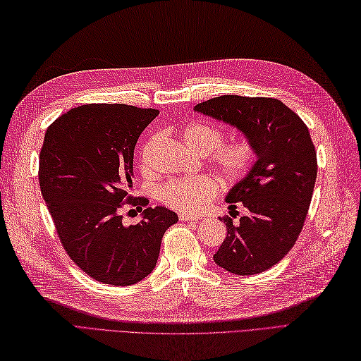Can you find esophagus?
Listing matches in <instances>:
<instances>
[{
  "label": "esophagus",
  "mask_w": 361,
  "mask_h": 361,
  "mask_svg": "<svg viewBox=\"0 0 361 361\" xmlns=\"http://www.w3.org/2000/svg\"><path fill=\"white\" fill-rule=\"evenodd\" d=\"M179 219H180V221H200L202 216H192V214H187V213H179Z\"/></svg>",
  "instance_id": "esophagus-1"
}]
</instances>
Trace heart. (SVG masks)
Returning <instances> with one entry per match:
<instances>
[{
	"label": "heart",
	"mask_w": 361,
	"mask_h": 361,
	"mask_svg": "<svg viewBox=\"0 0 361 361\" xmlns=\"http://www.w3.org/2000/svg\"><path fill=\"white\" fill-rule=\"evenodd\" d=\"M222 130L208 124H191L182 135V142L188 150L199 154H209V159L219 174L226 180L243 178L252 166L254 148L247 139H235L224 145ZM216 195V183L208 176H188L171 179L161 188L159 196L176 209L197 211Z\"/></svg>",
	"instance_id": "obj_1"
}]
</instances>
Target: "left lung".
<instances>
[{
  "mask_svg": "<svg viewBox=\"0 0 361 361\" xmlns=\"http://www.w3.org/2000/svg\"><path fill=\"white\" fill-rule=\"evenodd\" d=\"M195 111L240 131L256 153L250 171L225 196L230 209L242 204L248 213L237 224L224 219L226 239L214 262L237 276L259 274L286 256L303 228L317 178L310 130L274 98L224 94Z\"/></svg>",
  "mask_w": 361,
  "mask_h": 361,
  "instance_id": "1",
  "label": "left lung"
}]
</instances>
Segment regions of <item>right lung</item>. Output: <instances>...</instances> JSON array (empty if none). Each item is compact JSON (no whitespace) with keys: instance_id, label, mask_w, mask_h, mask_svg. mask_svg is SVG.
Here are the masks:
<instances>
[{"instance_id":"1","label":"right lung","mask_w":361,"mask_h":361,"mask_svg":"<svg viewBox=\"0 0 361 361\" xmlns=\"http://www.w3.org/2000/svg\"><path fill=\"white\" fill-rule=\"evenodd\" d=\"M159 114L126 104L79 105L44 136L39 187L64 250L85 274L113 286L135 285L154 269L164 233L179 221L165 207L131 199L139 135ZM128 200L143 211L137 226L121 224Z\"/></svg>"}]
</instances>
